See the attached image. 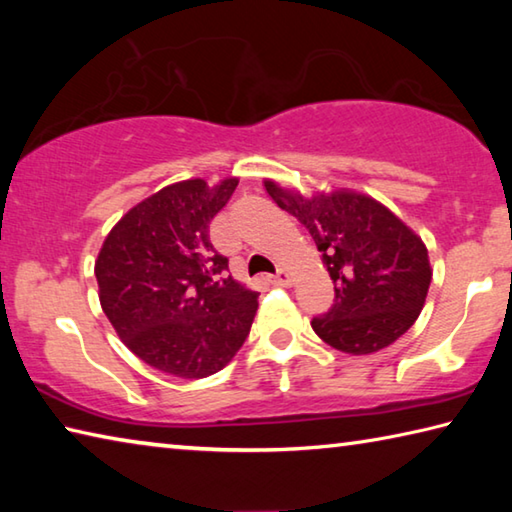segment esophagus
Wrapping results in <instances>:
<instances>
[{"mask_svg":"<svg viewBox=\"0 0 512 512\" xmlns=\"http://www.w3.org/2000/svg\"><path fill=\"white\" fill-rule=\"evenodd\" d=\"M273 284H277V287H289L291 284V273H289V268H277V273L273 275V280H271Z\"/></svg>","mask_w":512,"mask_h":512,"instance_id":"obj_1","label":"esophagus"}]
</instances>
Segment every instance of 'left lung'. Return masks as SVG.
I'll return each mask as SVG.
<instances>
[{
	"label": "left lung",
	"instance_id": "1",
	"mask_svg": "<svg viewBox=\"0 0 512 512\" xmlns=\"http://www.w3.org/2000/svg\"><path fill=\"white\" fill-rule=\"evenodd\" d=\"M277 207L305 225L334 280L336 300L311 320L332 348L372 354L393 345L418 320L431 284L424 241L386 205L354 189L300 194L264 180Z\"/></svg>",
	"mask_w": 512,
	"mask_h": 512
}]
</instances>
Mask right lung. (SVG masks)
<instances>
[{
	"mask_svg": "<svg viewBox=\"0 0 512 512\" xmlns=\"http://www.w3.org/2000/svg\"><path fill=\"white\" fill-rule=\"evenodd\" d=\"M239 178L180 180L131 207L103 239L94 275L103 314L155 370L203 379L228 366L253 325L259 293L228 271L210 221Z\"/></svg>",
	"mask_w": 512,
	"mask_h": 512,
	"instance_id": "1",
	"label": "right lung"
}]
</instances>
